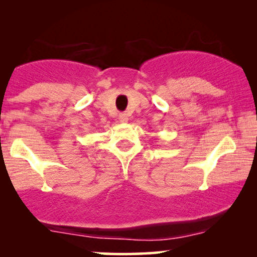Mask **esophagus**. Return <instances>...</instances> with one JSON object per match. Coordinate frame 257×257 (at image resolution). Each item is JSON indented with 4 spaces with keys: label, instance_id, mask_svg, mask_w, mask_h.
Returning a JSON list of instances; mask_svg holds the SVG:
<instances>
[{
    "label": "esophagus",
    "instance_id": "34e87169",
    "mask_svg": "<svg viewBox=\"0 0 257 257\" xmlns=\"http://www.w3.org/2000/svg\"><path fill=\"white\" fill-rule=\"evenodd\" d=\"M118 119H119V121H120V122H127L128 121V115L126 113H120V114H119Z\"/></svg>",
    "mask_w": 257,
    "mask_h": 257
}]
</instances>
